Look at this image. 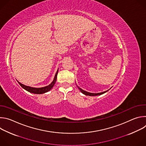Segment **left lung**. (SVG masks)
<instances>
[{
	"mask_svg": "<svg viewBox=\"0 0 146 146\" xmlns=\"http://www.w3.org/2000/svg\"><path fill=\"white\" fill-rule=\"evenodd\" d=\"M78 89L80 90V91L83 94H84V95H88V96H96V95H102V94H104V93H105V92H106L108 91H106L103 92H100V93L95 94V93H90V92H87V91H84V90H82L81 88H80L78 87Z\"/></svg>",
	"mask_w": 146,
	"mask_h": 146,
	"instance_id": "1",
	"label": "left lung"
}]
</instances>
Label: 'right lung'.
I'll return each instance as SVG.
<instances>
[{"instance_id":"add662e5","label":"right lung","mask_w":146,"mask_h":146,"mask_svg":"<svg viewBox=\"0 0 146 146\" xmlns=\"http://www.w3.org/2000/svg\"><path fill=\"white\" fill-rule=\"evenodd\" d=\"M58 69L55 74V76L54 77V80L52 81V82L51 83V84L46 87H42V88H33V87H29V86H25L23 84H21V83H20L19 81L18 83L24 89H25V90H27V91L29 92H31V93H33V94H44L45 92H47L48 91H49L50 90H51V88L54 87L55 83L56 81V78H57V74H58Z\"/></svg>"}]
</instances>
